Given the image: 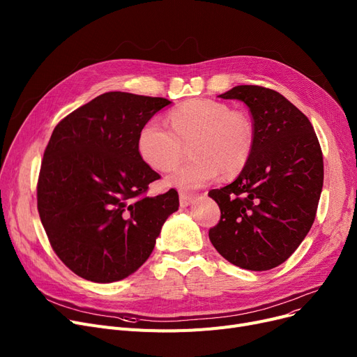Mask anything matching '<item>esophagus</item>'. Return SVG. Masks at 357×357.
Instances as JSON below:
<instances>
[{"label": "esophagus", "instance_id": "obj_1", "mask_svg": "<svg viewBox=\"0 0 357 357\" xmlns=\"http://www.w3.org/2000/svg\"><path fill=\"white\" fill-rule=\"evenodd\" d=\"M194 197L190 194H179V202H181V207H188L191 205Z\"/></svg>", "mask_w": 357, "mask_h": 357}]
</instances>
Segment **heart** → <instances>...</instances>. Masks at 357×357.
<instances>
[{
  "label": "heart",
  "instance_id": "obj_1",
  "mask_svg": "<svg viewBox=\"0 0 357 357\" xmlns=\"http://www.w3.org/2000/svg\"><path fill=\"white\" fill-rule=\"evenodd\" d=\"M172 130L158 120L147 121L139 131L137 149L142 159L156 171L175 167L183 146H191L194 160L169 174L165 183L191 191L214 182L221 172L237 175L248 165L255 131L250 120L214 100L186 101L169 114Z\"/></svg>",
  "mask_w": 357,
  "mask_h": 357
}]
</instances>
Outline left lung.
I'll list each match as a JSON object with an SVG mask.
<instances>
[{
    "label": "left lung",
    "mask_w": 357,
    "mask_h": 357,
    "mask_svg": "<svg viewBox=\"0 0 357 357\" xmlns=\"http://www.w3.org/2000/svg\"><path fill=\"white\" fill-rule=\"evenodd\" d=\"M218 97L249 107L255 146L236 181L208 192L221 211L208 236L230 264L269 271L312 226L324 181L321 147L310 120L273 89L238 85Z\"/></svg>",
    "instance_id": "left-lung-1"
}]
</instances>
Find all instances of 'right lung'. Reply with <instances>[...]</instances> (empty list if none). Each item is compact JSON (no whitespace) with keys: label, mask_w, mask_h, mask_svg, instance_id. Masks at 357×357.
<instances>
[{"label":"right lung","mask_w":357,"mask_h":357,"mask_svg":"<svg viewBox=\"0 0 357 357\" xmlns=\"http://www.w3.org/2000/svg\"><path fill=\"white\" fill-rule=\"evenodd\" d=\"M169 104L105 92L53 130L37 182V210L54 253L91 282L135 273L179 207L175 190L144 195L160 176L137 149L140 128Z\"/></svg>","instance_id":"right-lung-1"}]
</instances>
